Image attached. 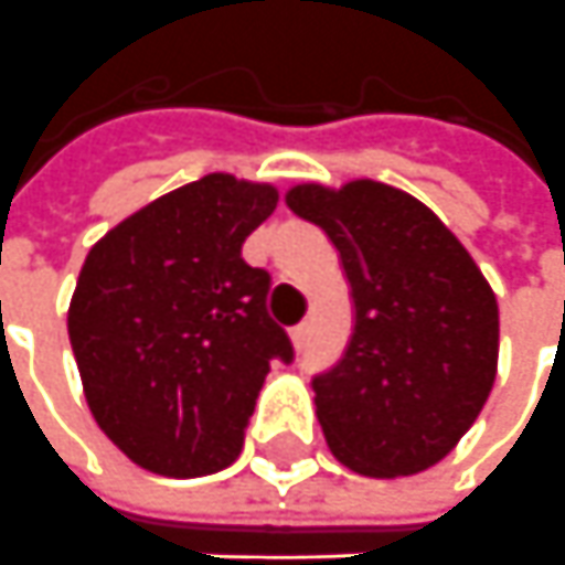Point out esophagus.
Returning <instances> with one entry per match:
<instances>
[{
  "instance_id": "1",
  "label": "esophagus",
  "mask_w": 565,
  "mask_h": 565,
  "mask_svg": "<svg viewBox=\"0 0 565 565\" xmlns=\"http://www.w3.org/2000/svg\"><path fill=\"white\" fill-rule=\"evenodd\" d=\"M307 334H310V326H307V322H298V326L291 329V341H295V348H298V350L305 348Z\"/></svg>"
}]
</instances>
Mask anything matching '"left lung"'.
I'll return each mask as SVG.
<instances>
[{"label": "left lung", "instance_id": "8db88e82", "mask_svg": "<svg viewBox=\"0 0 565 565\" xmlns=\"http://www.w3.org/2000/svg\"><path fill=\"white\" fill-rule=\"evenodd\" d=\"M286 205L326 233L353 305L341 360L310 379L329 449L365 477L437 465L495 384L498 305L480 267L396 186L301 184Z\"/></svg>", "mask_w": 565, "mask_h": 565}]
</instances>
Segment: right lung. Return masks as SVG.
<instances>
[{
	"label": "right lung",
	"instance_id": "1",
	"mask_svg": "<svg viewBox=\"0 0 565 565\" xmlns=\"http://www.w3.org/2000/svg\"><path fill=\"white\" fill-rule=\"evenodd\" d=\"M276 190L205 174L113 227L70 301V344L97 427L162 477H205L243 449L270 363L289 365L267 313L270 274L243 243Z\"/></svg>",
	"mask_w": 565,
	"mask_h": 565
}]
</instances>
